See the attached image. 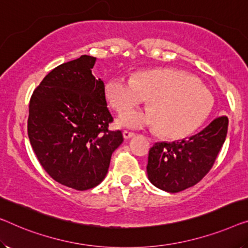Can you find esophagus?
<instances>
[{
	"instance_id": "34e87169",
	"label": "esophagus",
	"mask_w": 248,
	"mask_h": 248,
	"mask_svg": "<svg viewBox=\"0 0 248 248\" xmlns=\"http://www.w3.org/2000/svg\"><path fill=\"white\" fill-rule=\"evenodd\" d=\"M123 134H124V139H130V138H132V137L135 136L134 132L128 131V130H124Z\"/></svg>"
}]
</instances>
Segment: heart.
<instances>
[{"instance_id":"b5f03b06","label":"heart","mask_w":248,"mask_h":248,"mask_svg":"<svg viewBox=\"0 0 248 248\" xmlns=\"http://www.w3.org/2000/svg\"><path fill=\"white\" fill-rule=\"evenodd\" d=\"M106 95L117 112L124 113L148 98L150 109L124 114L119 123L129 128L159 129L169 139L195 131L212 111L214 99L195 77L175 69L140 72L134 79L116 77L107 83Z\"/></svg>"}]
</instances>
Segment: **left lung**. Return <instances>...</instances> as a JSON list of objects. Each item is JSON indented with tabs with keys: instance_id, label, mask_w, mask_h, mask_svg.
Listing matches in <instances>:
<instances>
[{
	"instance_id": "8db88e82",
	"label": "left lung",
	"mask_w": 248,
	"mask_h": 248,
	"mask_svg": "<svg viewBox=\"0 0 248 248\" xmlns=\"http://www.w3.org/2000/svg\"><path fill=\"white\" fill-rule=\"evenodd\" d=\"M228 118L217 117L198 134L150 148L147 173L150 183L168 193L195 186L212 169L227 136Z\"/></svg>"
}]
</instances>
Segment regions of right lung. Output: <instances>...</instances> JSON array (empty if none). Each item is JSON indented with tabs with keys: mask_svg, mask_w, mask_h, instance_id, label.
Masks as SVG:
<instances>
[{
	"mask_svg": "<svg viewBox=\"0 0 248 248\" xmlns=\"http://www.w3.org/2000/svg\"><path fill=\"white\" fill-rule=\"evenodd\" d=\"M95 58L81 55L54 68L33 91L28 135L38 160L55 182L76 190L98 186L124 141L107 106L105 83L92 75Z\"/></svg>",
	"mask_w": 248,
	"mask_h": 248,
	"instance_id": "obj_1",
	"label": "right lung"
}]
</instances>
